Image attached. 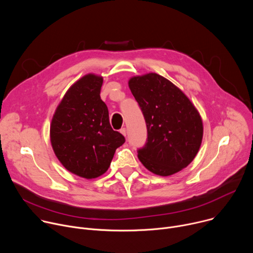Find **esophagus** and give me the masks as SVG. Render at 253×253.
<instances>
[{
  "label": "esophagus",
  "instance_id": "1",
  "mask_svg": "<svg viewBox=\"0 0 253 253\" xmlns=\"http://www.w3.org/2000/svg\"><path fill=\"white\" fill-rule=\"evenodd\" d=\"M120 133H121L123 136H125V137H126V135H127V131H126V128H122V129L120 130Z\"/></svg>",
  "mask_w": 253,
  "mask_h": 253
}]
</instances>
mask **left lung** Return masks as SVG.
I'll return each mask as SVG.
<instances>
[{
    "instance_id": "1",
    "label": "left lung",
    "mask_w": 253,
    "mask_h": 253,
    "mask_svg": "<svg viewBox=\"0 0 253 253\" xmlns=\"http://www.w3.org/2000/svg\"><path fill=\"white\" fill-rule=\"evenodd\" d=\"M128 85L147 126V142L138 150L140 162L160 176L187 167L203 137L202 119L194 104L172 82L152 72L131 77Z\"/></svg>"
}]
</instances>
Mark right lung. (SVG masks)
<instances>
[{
	"instance_id": "1",
	"label": "right lung",
	"mask_w": 253,
	"mask_h": 253,
	"mask_svg": "<svg viewBox=\"0 0 253 253\" xmlns=\"http://www.w3.org/2000/svg\"><path fill=\"white\" fill-rule=\"evenodd\" d=\"M102 84L103 77L92 73L76 81L57 106L50 126L58 160L69 172L86 179L104 174L125 142L110 125L108 108L100 97Z\"/></svg>"
}]
</instances>
